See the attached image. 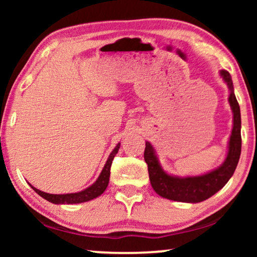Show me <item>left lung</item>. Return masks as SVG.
Listing matches in <instances>:
<instances>
[{
    "label": "left lung",
    "mask_w": 257,
    "mask_h": 257,
    "mask_svg": "<svg viewBox=\"0 0 257 257\" xmlns=\"http://www.w3.org/2000/svg\"><path fill=\"white\" fill-rule=\"evenodd\" d=\"M220 75L229 87V104L234 114L233 130H231L226 160L219 168L203 175L186 178L174 177L167 174L161 168L153 146L146 142L144 158L149 167L151 185L157 194L163 198L180 202H201L219 192L234 174L241 154V113L240 106L234 94L233 80L229 72L221 70Z\"/></svg>",
    "instance_id": "8db88e82"
}]
</instances>
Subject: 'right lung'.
Returning <instances> with one entry per match:
<instances>
[{
  "label": "right lung",
  "instance_id": "add662e5",
  "mask_svg": "<svg viewBox=\"0 0 257 257\" xmlns=\"http://www.w3.org/2000/svg\"><path fill=\"white\" fill-rule=\"evenodd\" d=\"M119 147H120V144H118L117 146L114 147V150L112 151L110 157L105 164V166L101 171V173L98 179L94 182L93 185H91L90 187H87L86 189H84L82 192L78 193H69V194H49V193L42 192L40 189H36L35 187L31 186V188L34 189L35 192L37 193L38 195H41L42 198L48 200L49 202L56 203V205H63V203H80V202H86L90 201L97 196H99L100 194H103L105 189H106L107 185H108V180H110V170H111V165H112V160L115 157V154L118 153Z\"/></svg>",
  "mask_w": 257,
  "mask_h": 257
}]
</instances>
